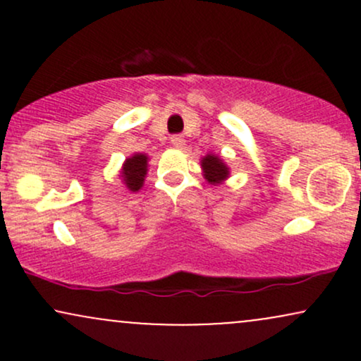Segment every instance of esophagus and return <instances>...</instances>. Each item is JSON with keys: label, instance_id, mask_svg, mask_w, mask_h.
Returning a JSON list of instances; mask_svg holds the SVG:
<instances>
[{"label": "esophagus", "instance_id": "esophagus-1", "mask_svg": "<svg viewBox=\"0 0 361 361\" xmlns=\"http://www.w3.org/2000/svg\"><path fill=\"white\" fill-rule=\"evenodd\" d=\"M171 144L175 147H183L185 146V139L181 137V135L176 134V135H173V137H171Z\"/></svg>", "mask_w": 361, "mask_h": 361}]
</instances>
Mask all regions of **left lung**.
<instances>
[{
	"label": "left lung",
	"mask_w": 361,
	"mask_h": 361,
	"mask_svg": "<svg viewBox=\"0 0 361 361\" xmlns=\"http://www.w3.org/2000/svg\"><path fill=\"white\" fill-rule=\"evenodd\" d=\"M202 168L205 171V178L207 181L210 183H221L222 180H226L227 175H229V169H227L226 164L219 159L217 156H205L202 159Z\"/></svg>",
	"instance_id": "8db88e82"
}]
</instances>
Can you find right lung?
<instances>
[{
    "label": "right lung",
    "instance_id": "right-lung-1",
    "mask_svg": "<svg viewBox=\"0 0 361 361\" xmlns=\"http://www.w3.org/2000/svg\"><path fill=\"white\" fill-rule=\"evenodd\" d=\"M147 171V156L146 154H134L123 163L122 178L126 181L127 188L132 192H137L144 183Z\"/></svg>",
    "mask_w": 361,
    "mask_h": 361
}]
</instances>
